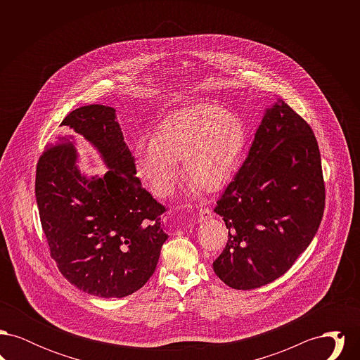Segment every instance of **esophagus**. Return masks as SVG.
Here are the masks:
<instances>
[{
    "label": "esophagus",
    "instance_id": "obj_1",
    "mask_svg": "<svg viewBox=\"0 0 360 360\" xmlns=\"http://www.w3.org/2000/svg\"><path fill=\"white\" fill-rule=\"evenodd\" d=\"M213 217V212H212V209H209V207H201L200 209V213H198V221H206V220H209V219H212Z\"/></svg>",
    "mask_w": 360,
    "mask_h": 360
}]
</instances>
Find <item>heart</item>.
Listing matches in <instances>:
<instances>
[{
	"mask_svg": "<svg viewBox=\"0 0 360 360\" xmlns=\"http://www.w3.org/2000/svg\"><path fill=\"white\" fill-rule=\"evenodd\" d=\"M245 146L244 125L217 105H197L163 121L154 141H139L134 160L139 175L156 195L172 191L178 160L190 182L205 191L224 188L238 170Z\"/></svg>",
	"mask_w": 360,
	"mask_h": 360,
	"instance_id": "obj_1",
	"label": "heart"
}]
</instances>
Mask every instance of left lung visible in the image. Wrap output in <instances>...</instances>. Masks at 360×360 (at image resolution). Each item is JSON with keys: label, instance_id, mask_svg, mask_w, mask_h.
Masks as SVG:
<instances>
[{"label": "left lung", "instance_id": "left-lung-1", "mask_svg": "<svg viewBox=\"0 0 360 360\" xmlns=\"http://www.w3.org/2000/svg\"><path fill=\"white\" fill-rule=\"evenodd\" d=\"M324 207L316 136L307 121L278 100L266 110L247 159L214 207L228 228L214 273L238 290L273 282L308 248Z\"/></svg>", "mask_w": 360, "mask_h": 360}]
</instances>
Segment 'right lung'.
Listing matches in <instances>:
<instances>
[{
    "mask_svg": "<svg viewBox=\"0 0 360 360\" xmlns=\"http://www.w3.org/2000/svg\"><path fill=\"white\" fill-rule=\"evenodd\" d=\"M84 136L109 169L86 178L72 137L49 144L36 167V201L51 257L71 285L101 298H122L154 274L167 235L166 207L141 186L116 110L81 106L60 124Z\"/></svg>",
    "mask_w": 360,
    "mask_h": 360,
    "instance_id": "right-lung-1",
    "label": "right lung"
}]
</instances>
